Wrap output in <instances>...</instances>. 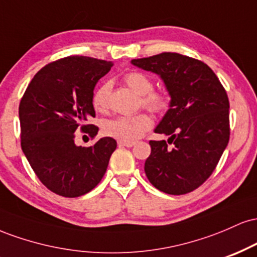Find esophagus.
<instances>
[{
	"instance_id": "obj_1",
	"label": "esophagus",
	"mask_w": 257,
	"mask_h": 257,
	"mask_svg": "<svg viewBox=\"0 0 257 257\" xmlns=\"http://www.w3.org/2000/svg\"><path fill=\"white\" fill-rule=\"evenodd\" d=\"M119 146H125V147H133L135 145V143H124V141H118Z\"/></svg>"
}]
</instances>
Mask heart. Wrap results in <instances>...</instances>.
Listing matches in <instances>:
<instances>
[{
    "instance_id": "heart-1",
    "label": "heart",
    "mask_w": 257,
    "mask_h": 257,
    "mask_svg": "<svg viewBox=\"0 0 257 257\" xmlns=\"http://www.w3.org/2000/svg\"><path fill=\"white\" fill-rule=\"evenodd\" d=\"M124 83L141 95V105L155 113H163L170 106V95L166 90L153 89V79L141 71H131L123 77ZM111 83L106 82L94 91L91 102L94 108L99 112H105L108 108V95ZM153 120L147 113H138L133 116H117L105 120L102 133L106 137L117 139L124 143H134L143 137L151 128Z\"/></svg>"
}]
</instances>
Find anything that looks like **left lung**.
<instances>
[{
    "instance_id": "left-lung-1",
    "label": "left lung",
    "mask_w": 257,
    "mask_h": 257,
    "mask_svg": "<svg viewBox=\"0 0 257 257\" xmlns=\"http://www.w3.org/2000/svg\"><path fill=\"white\" fill-rule=\"evenodd\" d=\"M132 64L161 76L172 98L170 108L155 129L170 138L168 143L150 141L147 179L164 193L192 192L213 174L228 144L229 101L225 88L208 65L179 53L133 59Z\"/></svg>"
}]
</instances>
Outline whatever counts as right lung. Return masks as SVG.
Segmentation results:
<instances>
[{
  "mask_svg": "<svg viewBox=\"0 0 257 257\" xmlns=\"http://www.w3.org/2000/svg\"><path fill=\"white\" fill-rule=\"evenodd\" d=\"M112 66L83 55L58 59L34 76L20 100L23 152L40 181L59 196L75 198L93 190L116 150L110 137L89 147L75 145L76 132L98 134V126L87 124L95 117L93 90Z\"/></svg>",
  "mask_w": 257,
  "mask_h": 257,
  "instance_id": "1",
  "label": "right lung"
}]
</instances>
